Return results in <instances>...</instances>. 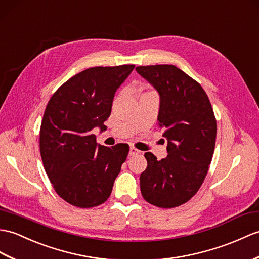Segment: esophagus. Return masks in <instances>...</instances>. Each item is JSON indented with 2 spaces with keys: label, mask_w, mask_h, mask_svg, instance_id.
I'll return each instance as SVG.
<instances>
[{
  "label": "esophagus",
  "mask_w": 259,
  "mask_h": 259,
  "mask_svg": "<svg viewBox=\"0 0 259 259\" xmlns=\"http://www.w3.org/2000/svg\"><path fill=\"white\" fill-rule=\"evenodd\" d=\"M139 152H140L139 150L136 149L135 147H130V150H129V155H130V157H132V155H136V154H138Z\"/></svg>",
  "instance_id": "34e87169"
}]
</instances>
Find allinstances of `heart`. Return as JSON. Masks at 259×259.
<instances>
[{"mask_svg":"<svg viewBox=\"0 0 259 259\" xmlns=\"http://www.w3.org/2000/svg\"><path fill=\"white\" fill-rule=\"evenodd\" d=\"M147 93H151V92H146V93H143V94H147Z\"/></svg>","mask_w":259,"mask_h":259,"instance_id":"heart-1","label":"heart"}]
</instances>
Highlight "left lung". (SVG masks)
<instances>
[{
  "label": "left lung",
  "instance_id": "left-lung-1",
  "mask_svg": "<svg viewBox=\"0 0 259 259\" xmlns=\"http://www.w3.org/2000/svg\"><path fill=\"white\" fill-rule=\"evenodd\" d=\"M136 70L160 95L159 125L167 139L165 159L146 152L140 176L144 200L161 208L190 201L205 180L213 158L216 119L206 93L174 65L139 66Z\"/></svg>",
  "mask_w": 259,
  "mask_h": 259
}]
</instances>
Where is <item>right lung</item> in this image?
<instances>
[{"instance_id":"1","label":"right lung","mask_w":259,"mask_h":259,"mask_svg":"<svg viewBox=\"0 0 259 259\" xmlns=\"http://www.w3.org/2000/svg\"><path fill=\"white\" fill-rule=\"evenodd\" d=\"M135 65L92 67L53 94L41 120L39 151L54 190L76 207L105 203L129 153L127 143L108 148L96 142L95 127L105 129L119 86Z\"/></svg>"}]
</instances>
